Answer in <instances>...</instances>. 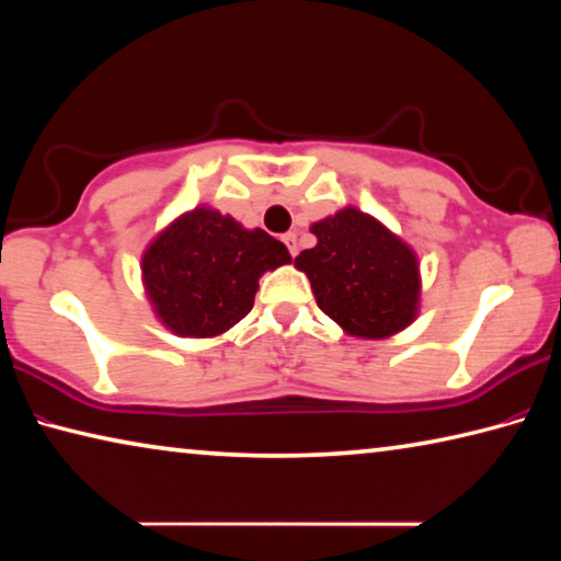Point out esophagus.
<instances>
[{
  "mask_svg": "<svg viewBox=\"0 0 561 561\" xmlns=\"http://www.w3.org/2000/svg\"><path fill=\"white\" fill-rule=\"evenodd\" d=\"M282 240H284V244L289 247L291 257H297V254H299V247H297V232H287V234L282 237Z\"/></svg>",
  "mask_w": 561,
  "mask_h": 561,
  "instance_id": "1",
  "label": "esophagus"
}]
</instances>
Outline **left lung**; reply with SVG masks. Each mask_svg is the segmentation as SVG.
<instances>
[{
  "instance_id": "1",
  "label": "left lung",
  "mask_w": 561,
  "mask_h": 561,
  "mask_svg": "<svg viewBox=\"0 0 561 561\" xmlns=\"http://www.w3.org/2000/svg\"><path fill=\"white\" fill-rule=\"evenodd\" d=\"M317 244L294 267L311 282L319 309L356 339H388L421 309V262L411 244L348 205L309 227Z\"/></svg>"
}]
</instances>
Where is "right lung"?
Wrapping results in <instances>:
<instances>
[{"mask_svg":"<svg viewBox=\"0 0 561 561\" xmlns=\"http://www.w3.org/2000/svg\"><path fill=\"white\" fill-rule=\"evenodd\" d=\"M291 254L260 227L197 205L178 215L140 257V279L156 319L180 339H215L250 314L264 272Z\"/></svg>","mask_w":561,"mask_h":561,"instance_id":"obj_1","label":"right lung"}]
</instances>
